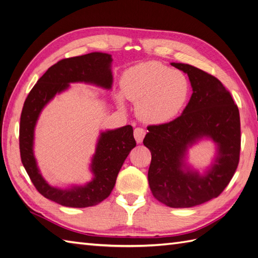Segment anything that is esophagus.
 <instances>
[{
	"label": "esophagus",
	"instance_id": "34e87169",
	"mask_svg": "<svg viewBox=\"0 0 258 258\" xmlns=\"http://www.w3.org/2000/svg\"><path fill=\"white\" fill-rule=\"evenodd\" d=\"M134 135L137 143H141L143 141L144 136H146V130L143 128H136L134 131Z\"/></svg>",
	"mask_w": 258,
	"mask_h": 258
}]
</instances>
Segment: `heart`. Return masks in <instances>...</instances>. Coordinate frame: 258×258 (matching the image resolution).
<instances>
[{
    "instance_id": "obj_1",
    "label": "heart",
    "mask_w": 258,
    "mask_h": 258,
    "mask_svg": "<svg viewBox=\"0 0 258 258\" xmlns=\"http://www.w3.org/2000/svg\"><path fill=\"white\" fill-rule=\"evenodd\" d=\"M191 86L186 74L156 61L130 68L123 74L122 93L137 104V114L151 124L174 120L186 107ZM122 104L121 96L118 97Z\"/></svg>"
}]
</instances>
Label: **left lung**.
I'll list each match as a JSON object with an SVG mask.
<instances>
[{"label":"left lung","mask_w":258,"mask_h":258,"mask_svg":"<svg viewBox=\"0 0 258 258\" xmlns=\"http://www.w3.org/2000/svg\"><path fill=\"white\" fill-rule=\"evenodd\" d=\"M190 81L191 97L181 115L149 125L143 144L152 155L148 172L153 196L171 208H190L218 197L240 160V112L230 92L213 75L185 63H171ZM203 139L216 144L217 154L204 174L188 166L187 149Z\"/></svg>","instance_id":"1"}]
</instances>
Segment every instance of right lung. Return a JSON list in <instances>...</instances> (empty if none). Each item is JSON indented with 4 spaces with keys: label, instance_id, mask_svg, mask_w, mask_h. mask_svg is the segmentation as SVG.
<instances>
[{
    "label": "right lung",
    "instance_id": "add662e5",
    "mask_svg": "<svg viewBox=\"0 0 258 258\" xmlns=\"http://www.w3.org/2000/svg\"><path fill=\"white\" fill-rule=\"evenodd\" d=\"M111 62V55L103 52H92L56 62L38 80L24 103L20 124L22 163L36 189L43 197L61 206L85 208L102 203L109 196L124 160L137 144L134 129L128 124L100 133L91 163L93 179L85 185L59 188L49 185L37 166L34 155L37 120L45 106L56 94L68 90L70 83H87L110 90Z\"/></svg>",
    "mask_w": 258,
    "mask_h": 258
}]
</instances>
